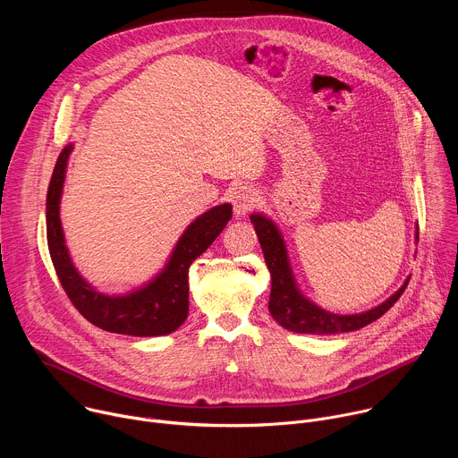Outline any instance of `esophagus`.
<instances>
[{"label": "esophagus", "instance_id": "esophagus-1", "mask_svg": "<svg viewBox=\"0 0 458 458\" xmlns=\"http://www.w3.org/2000/svg\"><path fill=\"white\" fill-rule=\"evenodd\" d=\"M259 201V193L251 186H239L232 195V205L237 217L246 216Z\"/></svg>", "mask_w": 458, "mask_h": 458}]
</instances>
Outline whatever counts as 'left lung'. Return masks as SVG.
I'll list each match as a JSON object with an SVG mask.
<instances>
[{"label":"left lung","mask_w":458,"mask_h":458,"mask_svg":"<svg viewBox=\"0 0 458 458\" xmlns=\"http://www.w3.org/2000/svg\"><path fill=\"white\" fill-rule=\"evenodd\" d=\"M259 237L260 248H263L267 267L272 276V292L268 310L272 317L283 326V328L297 334H315V335H330V334H346L364 328L369 322L382 317L391 306H394L404 293L410 279L404 286L391 295L380 306L357 313V315H335L317 308L313 302L304 299L295 288L292 270L288 265L286 248L281 239L276 225L265 216L250 217Z\"/></svg>","instance_id":"8db88e82"}]
</instances>
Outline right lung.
<instances>
[{"mask_svg":"<svg viewBox=\"0 0 458 458\" xmlns=\"http://www.w3.org/2000/svg\"><path fill=\"white\" fill-rule=\"evenodd\" d=\"M71 152L72 145L61 150L47 193V242L64 293L89 322L105 332L134 337L175 332L188 315V268L223 232L232 207H216L195 219L179 239L165 272L148 286L124 297H106L80 277L63 239L59 199Z\"/></svg>","mask_w":458,"mask_h":458,"instance_id":"1","label":"right lung"}]
</instances>
